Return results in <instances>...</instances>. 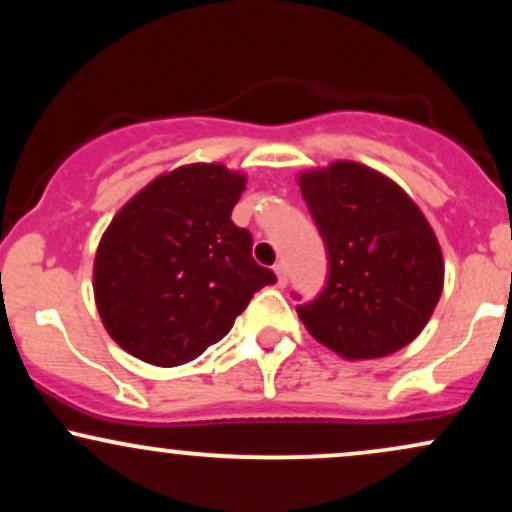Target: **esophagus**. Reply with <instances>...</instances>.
<instances>
[{
	"mask_svg": "<svg viewBox=\"0 0 512 512\" xmlns=\"http://www.w3.org/2000/svg\"><path fill=\"white\" fill-rule=\"evenodd\" d=\"M274 272H276V279H279V286H284L286 279H289V269H286V262H276Z\"/></svg>",
	"mask_w": 512,
	"mask_h": 512,
	"instance_id": "obj_1",
	"label": "esophagus"
}]
</instances>
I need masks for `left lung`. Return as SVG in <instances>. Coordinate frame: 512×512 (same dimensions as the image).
Here are the masks:
<instances>
[{
	"label": "left lung",
	"instance_id": "1",
	"mask_svg": "<svg viewBox=\"0 0 512 512\" xmlns=\"http://www.w3.org/2000/svg\"><path fill=\"white\" fill-rule=\"evenodd\" d=\"M301 192L330 272L313 301L296 305L298 317L346 358L395 354L419 337L443 291L431 226L395 182L354 161L305 173Z\"/></svg>",
	"mask_w": 512,
	"mask_h": 512
}]
</instances>
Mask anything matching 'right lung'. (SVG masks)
I'll return each instance as SVG.
<instances>
[{
  "mask_svg": "<svg viewBox=\"0 0 512 512\" xmlns=\"http://www.w3.org/2000/svg\"><path fill=\"white\" fill-rule=\"evenodd\" d=\"M245 178L219 163L161 175L117 211L93 264L110 337L154 366L195 361L231 332L272 269L252 260L248 228L231 221Z\"/></svg>",
  "mask_w": 512,
  "mask_h": 512,
  "instance_id": "1",
  "label": "right lung"
}]
</instances>
